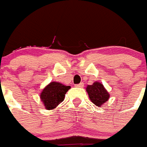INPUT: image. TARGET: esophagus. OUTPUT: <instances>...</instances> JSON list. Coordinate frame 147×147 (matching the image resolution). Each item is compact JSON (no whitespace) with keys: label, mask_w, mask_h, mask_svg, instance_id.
Wrapping results in <instances>:
<instances>
[{"label":"esophagus","mask_w":147,"mask_h":147,"mask_svg":"<svg viewBox=\"0 0 147 147\" xmlns=\"http://www.w3.org/2000/svg\"><path fill=\"white\" fill-rule=\"evenodd\" d=\"M84 86V83L82 82V83H80V84H78V85H75V87H78V88H82Z\"/></svg>","instance_id":"34e87169"}]
</instances>
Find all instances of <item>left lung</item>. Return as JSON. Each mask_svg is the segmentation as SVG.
<instances>
[{
    "mask_svg": "<svg viewBox=\"0 0 147 147\" xmlns=\"http://www.w3.org/2000/svg\"><path fill=\"white\" fill-rule=\"evenodd\" d=\"M86 91L90 100L96 106H101L105 102L108 101L110 97V94L105 89L104 85L98 82H94L91 85H88Z\"/></svg>",
    "mask_w": 147,
    "mask_h": 147,
    "instance_id": "1",
    "label": "left lung"
}]
</instances>
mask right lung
<instances>
[{
    "label": "right lung",
    "mask_w": 147,
    "mask_h": 147,
    "mask_svg": "<svg viewBox=\"0 0 147 147\" xmlns=\"http://www.w3.org/2000/svg\"><path fill=\"white\" fill-rule=\"evenodd\" d=\"M70 86L62 85V83L52 82L42 89L40 94V99L47 110L55 109L64 100L65 93Z\"/></svg>",
    "instance_id": "add662e5"
}]
</instances>
